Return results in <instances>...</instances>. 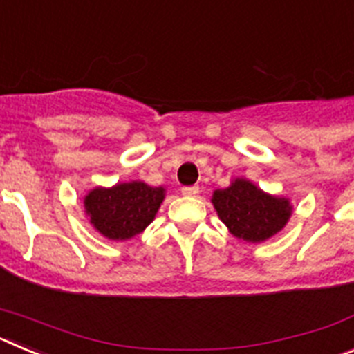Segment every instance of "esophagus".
Here are the masks:
<instances>
[{
	"label": "esophagus",
	"mask_w": 354,
	"mask_h": 354,
	"mask_svg": "<svg viewBox=\"0 0 354 354\" xmlns=\"http://www.w3.org/2000/svg\"><path fill=\"white\" fill-rule=\"evenodd\" d=\"M180 192L184 196H195L198 193V186H184Z\"/></svg>",
	"instance_id": "1"
}]
</instances>
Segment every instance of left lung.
Listing matches in <instances>:
<instances>
[{
  "label": "left lung",
  "mask_w": 354,
  "mask_h": 354,
  "mask_svg": "<svg viewBox=\"0 0 354 354\" xmlns=\"http://www.w3.org/2000/svg\"><path fill=\"white\" fill-rule=\"evenodd\" d=\"M211 202L228 232L253 245L277 236L292 216L289 198L270 195L245 177H236L230 186L214 189Z\"/></svg>",
  "instance_id": "1"
}]
</instances>
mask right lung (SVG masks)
I'll use <instances>...</instances> for the list:
<instances>
[{"mask_svg":"<svg viewBox=\"0 0 354 354\" xmlns=\"http://www.w3.org/2000/svg\"><path fill=\"white\" fill-rule=\"evenodd\" d=\"M167 189L143 180L95 186L83 198L84 214L97 232L109 241H127L143 232L158 214Z\"/></svg>","mask_w":354,"mask_h":354,"instance_id":"add662e5","label":"right lung"}]
</instances>
